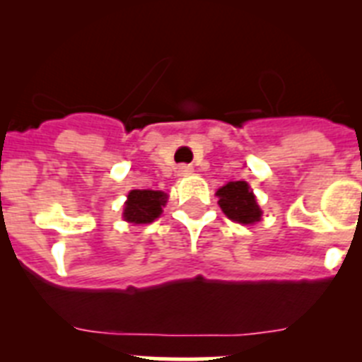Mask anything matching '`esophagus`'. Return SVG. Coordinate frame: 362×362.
Returning a JSON list of instances; mask_svg holds the SVG:
<instances>
[{
    "mask_svg": "<svg viewBox=\"0 0 362 362\" xmlns=\"http://www.w3.org/2000/svg\"><path fill=\"white\" fill-rule=\"evenodd\" d=\"M192 172H194V168H192L190 165H181L177 168V175H179V177H188V175H190Z\"/></svg>",
    "mask_w": 362,
    "mask_h": 362,
    "instance_id": "1",
    "label": "esophagus"
}]
</instances>
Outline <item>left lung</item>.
Masks as SVG:
<instances>
[{
    "mask_svg": "<svg viewBox=\"0 0 362 362\" xmlns=\"http://www.w3.org/2000/svg\"><path fill=\"white\" fill-rule=\"evenodd\" d=\"M219 206L228 219L241 225H254L261 219V209L246 181H230L216 192Z\"/></svg>",
    "mask_w": 362,
    "mask_h": 362,
    "instance_id": "1",
    "label": "left lung"
}]
</instances>
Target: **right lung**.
I'll return each instance as SVG.
<instances>
[{"mask_svg": "<svg viewBox=\"0 0 362 362\" xmlns=\"http://www.w3.org/2000/svg\"><path fill=\"white\" fill-rule=\"evenodd\" d=\"M165 192L161 190H130L123 209V219L134 225H146L158 219L166 204Z\"/></svg>", "mask_w": 362, "mask_h": 362, "instance_id": "right-lung-1", "label": "right lung"}]
</instances>
